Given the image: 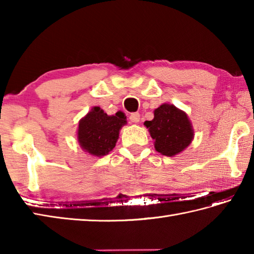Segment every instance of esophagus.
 I'll use <instances>...</instances> for the list:
<instances>
[{
    "mask_svg": "<svg viewBox=\"0 0 254 254\" xmlns=\"http://www.w3.org/2000/svg\"><path fill=\"white\" fill-rule=\"evenodd\" d=\"M130 121L133 123H138L139 122V119H141V116H139L138 112H133L130 115Z\"/></svg>",
    "mask_w": 254,
    "mask_h": 254,
    "instance_id": "obj_1",
    "label": "esophagus"
}]
</instances>
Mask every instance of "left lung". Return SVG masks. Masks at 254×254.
Listing matches in <instances>:
<instances>
[{
  "instance_id": "left-lung-1",
  "label": "left lung",
  "mask_w": 254,
  "mask_h": 254,
  "mask_svg": "<svg viewBox=\"0 0 254 254\" xmlns=\"http://www.w3.org/2000/svg\"><path fill=\"white\" fill-rule=\"evenodd\" d=\"M154 139L155 149L161 155L174 157L183 152L194 138V130L188 115L175 105L163 104L154 110L152 121H145Z\"/></svg>"
}]
</instances>
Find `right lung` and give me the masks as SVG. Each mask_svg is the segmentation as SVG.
Returning <instances> with one entry per match:
<instances>
[{"label":"right lung","instance_id":"obj_1","mask_svg":"<svg viewBox=\"0 0 254 254\" xmlns=\"http://www.w3.org/2000/svg\"><path fill=\"white\" fill-rule=\"evenodd\" d=\"M127 123L122 111L108 116L100 107H93L78 122L77 142L86 153L102 157L115 148L121 127Z\"/></svg>","mask_w":254,"mask_h":254}]
</instances>
